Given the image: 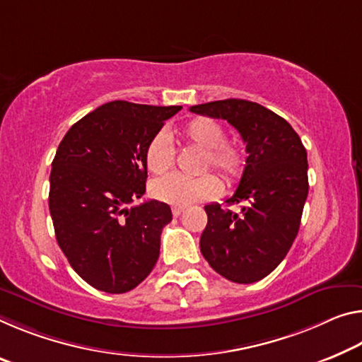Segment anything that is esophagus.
I'll return each mask as SVG.
<instances>
[{"instance_id":"esophagus-1","label":"esophagus","mask_w":362,"mask_h":362,"mask_svg":"<svg viewBox=\"0 0 362 362\" xmlns=\"http://www.w3.org/2000/svg\"><path fill=\"white\" fill-rule=\"evenodd\" d=\"M183 211H185L183 206H174V208H172V214H174L175 217H179Z\"/></svg>"}]
</instances>
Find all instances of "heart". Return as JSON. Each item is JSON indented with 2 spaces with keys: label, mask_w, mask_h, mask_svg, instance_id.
I'll use <instances>...</instances> for the list:
<instances>
[{
  "label": "heart",
  "mask_w": 362,
  "mask_h": 362,
  "mask_svg": "<svg viewBox=\"0 0 362 362\" xmlns=\"http://www.w3.org/2000/svg\"><path fill=\"white\" fill-rule=\"evenodd\" d=\"M180 139L204 150L202 169H216L222 179L232 183L242 175L245 153L237 141L226 140V129L211 117H194L179 129ZM146 169L154 175H164L175 164V153L163 134L151 139L145 150ZM221 190V182L216 175L204 174L197 179L179 174L164 177L151 185V194L159 202L172 206H187L216 197Z\"/></svg>",
  "instance_id": "1"
}]
</instances>
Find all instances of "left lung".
Returning a JSON list of instances; mask_svg holds the SVG:
<instances>
[{
	"label": "left lung",
	"mask_w": 362,
	"mask_h": 362,
	"mask_svg": "<svg viewBox=\"0 0 362 362\" xmlns=\"http://www.w3.org/2000/svg\"><path fill=\"white\" fill-rule=\"evenodd\" d=\"M202 116L226 119L242 135L246 165L228 204L204 206L208 226L199 238L204 259L235 284H253L271 274L293 245L308 198V153L284 117L246 100L192 106Z\"/></svg>",
	"instance_id": "8db88e82"
}]
</instances>
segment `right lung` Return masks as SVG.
<instances>
[{
	"mask_svg": "<svg viewBox=\"0 0 362 362\" xmlns=\"http://www.w3.org/2000/svg\"><path fill=\"white\" fill-rule=\"evenodd\" d=\"M182 106L106 103L69 129L49 175L56 240L74 271L93 288L125 293L159 257L169 204L128 206L146 190L145 150Z\"/></svg>",
	"mask_w": 362,
	"mask_h": 362,
	"instance_id": "obj_1",
	"label": "right lung"
}]
</instances>
